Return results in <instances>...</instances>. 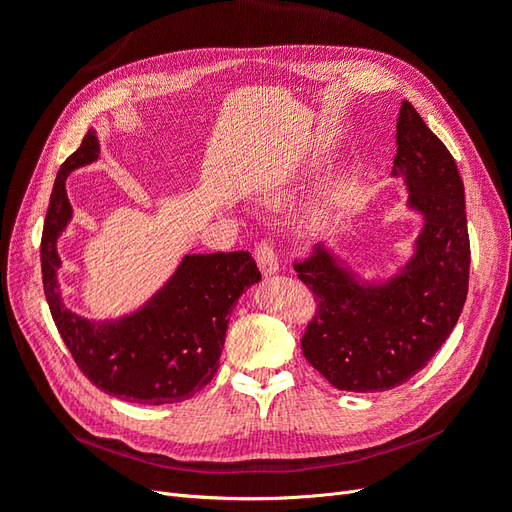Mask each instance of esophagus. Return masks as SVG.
<instances>
[{
	"label": "esophagus",
	"instance_id": "esophagus-1",
	"mask_svg": "<svg viewBox=\"0 0 512 512\" xmlns=\"http://www.w3.org/2000/svg\"><path fill=\"white\" fill-rule=\"evenodd\" d=\"M254 256H256L260 271L265 275H273L277 269H280V265H277V254L273 250V243L269 239H260L254 245Z\"/></svg>",
	"mask_w": 512,
	"mask_h": 512
}]
</instances>
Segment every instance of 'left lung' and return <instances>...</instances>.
<instances>
[{
    "label": "left lung",
    "mask_w": 512,
    "mask_h": 512,
    "mask_svg": "<svg viewBox=\"0 0 512 512\" xmlns=\"http://www.w3.org/2000/svg\"><path fill=\"white\" fill-rule=\"evenodd\" d=\"M393 175L406 177L410 207L425 213L418 252L386 286H361L324 250L297 277L316 312L303 356L335 389L389 391L421 371L451 335L468 297L470 237L463 181L451 151L404 100Z\"/></svg>",
    "instance_id": "obj_1"
}]
</instances>
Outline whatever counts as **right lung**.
<instances>
[{
  "label": "right lung",
  "mask_w": 512,
  "mask_h": 512,
  "mask_svg": "<svg viewBox=\"0 0 512 512\" xmlns=\"http://www.w3.org/2000/svg\"><path fill=\"white\" fill-rule=\"evenodd\" d=\"M98 151L96 132L89 130L57 173L40 243L44 297L76 367L91 384L132 404H177L213 380L232 305L260 280V271L250 252L185 256L173 280L134 316L94 329L72 314L57 292L61 262L55 241L72 215L66 177L94 162Z\"/></svg>",
  "instance_id": "obj_1"
}]
</instances>
